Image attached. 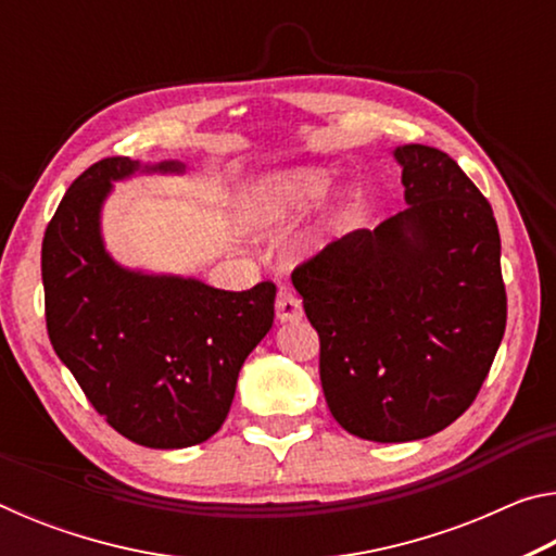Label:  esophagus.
<instances>
[{"instance_id": "34e87169", "label": "esophagus", "mask_w": 556, "mask_h": 556, "mask_svg": "<svg viewBox=\"0 0 556 556\" xmlns=\"http://www.w3.org/2000/svg\"><path fill=\"white\" fill-rule=\"evenodd\" d=\"M277 318L281 324H291V321H299L301 316H304V308H301V299L294 294V291L281 287L279 294H277Z\"/></svg>"}]
</instances>
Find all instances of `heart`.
<instances>
[{"label": "heart", "mask_w": 556, "mask_h": 556, "mask_svg": "<svg viewBox=\"0 0 556 556\" xmlns=\"http://www.w3.org/2000/svg\"><path fill=\"white\" fill-rule=\"evenodd\" d=\"M331 172L318 166H296L285 172H271L257 178L242 195L240 223L248 232L267 235L294 225L324 199L331 186ZM341 203L328 208L316 225L299 242L301 252H316L324 248L328 232L333 230Z\"/></svg>", "instance_id": "heart-1"}]
</instances>
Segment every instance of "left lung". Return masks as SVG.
Masks as SVG:
<instances>
[{
	"label": "left lung",
	"instance_id": "obj_1",
	"mask_svg": "<svg viewBox=\"0 0 556 556\" xmlns=\"http://www.w3.org/2000/svg\"><path fill=\"white\" fill-rule=\"evenodd\" d=\"M407 211L353 230L291 275L321 341V388L351 434L400 444L456 421L505 333L501 232L448 154L394 149Z\"/></svg>",
	"mask_w": 556,
	"mask_h": 556
}]
</instances>
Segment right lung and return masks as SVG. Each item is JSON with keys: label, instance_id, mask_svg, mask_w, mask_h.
Wrapping results in <instances>:
<instances>
[{"label": "right lung", "instance_id": "1", "mask_svg": "<svg viewBox=\"0 0 556 556\" xmlns=\"http://www.w3.org/2000/svg\"><path fill=\"white\" fill-rule=\"evenodd\" d=\"M135 174H184V164L110 156L65 191L41 248L46 328L112 429L149 448H186L223 427L244 357L275 321L277 287L225 291L117 265L100 213L112 181Z\"/></svg>", "mask_w": 556, "mask_h": 556}]
</instances>
